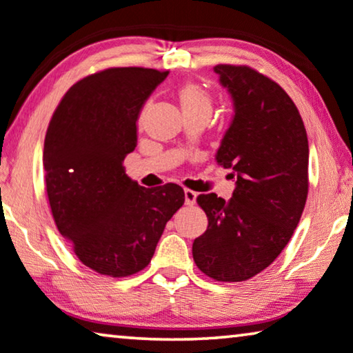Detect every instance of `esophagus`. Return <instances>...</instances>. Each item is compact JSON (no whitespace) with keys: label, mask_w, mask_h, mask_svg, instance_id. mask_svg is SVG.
<instances>
[{"label":"esophagus","mask_w":353,"mask_h":353,"mask_svg":"<svg viewBox=\"0 0 353 353\" xmlns=\"http://www.w3.org/2000/svg\"><path fill=\"white\" fill-rule=\"evenodd\" d=\"M183 196H185L187 206H193L196 203V193L193 190H188V188H185V190H183Z\"/></svg>","instance_id":"obj_1"}]
</instances>
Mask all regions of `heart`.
<instances>
[{
	"mask_svg": "<svg viewBox=\"0 0 353 353\" xmlns=\"http://www.w3.org/2000/svg\"><path fill=\"white\" fill-rule=\"evenodd\" d=\"M176 94L183 115H192V113H208V115H211L212 96L205 86L193 81H187L177 88ZM142 117L143 113L141 118Z\"/></svg>",
	"mask_w": 353,
	"mask_h": 353,
	"instance_id": "1",
	"label": "heart"
}]
</instances>
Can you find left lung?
<instances>
[{"label": "left lung", "mask_w": 353, "mask_h": 353, "mask_svg": "<svg viewBox=\"0 0 353 353\" xmlns=\"http://www.w3.org/2000/svg\"><path fill=\"white\" fill-rule=\"evenodd\" d=\"M233 117L216 161L236 177L232 198H196L208 228L192 246L198 269L245 281L267 269L294 233L309 192V141L291 97L245 65H216Z\"/></svg>", "instance_id": "obj_1"}]
</instances>
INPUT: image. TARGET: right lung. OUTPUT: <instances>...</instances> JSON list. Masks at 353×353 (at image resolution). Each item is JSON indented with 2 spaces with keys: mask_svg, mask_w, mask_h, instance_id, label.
Here are the masks:
<instances>
[{
  "mask_svg": "<svg viewBox=\"0 0 353 353\" xmlns=\"http://www.w3.org/2000/svg\"><path fill=\"white\" fill-rule=\"evenodd\" d=\"M166 77L142 67L94 73L68 89L49 123L43 165L54 221L78 259L101 275L145 269L185 200L176 183L141 187L123 166L137 145L143 103Z\"/></svg>",
  "mask_w": 353,
  "mask_h": 353,
  "instance_id": "right-lung-1",
  "label": "right lung"
}]
</instances>
